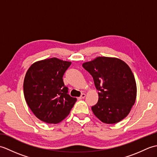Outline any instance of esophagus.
I'll list each match as a JSON object with an SVG mask.
<instances>
[{
	"label": "esophagus",
	"mask_w": 157,
	"mask_h": 157,
	"mask_svg": "<svg viewBox=\"0 0 157 157\" xmlns=\"http://www.w3.org/2000/svg\"><path fill=\"white\" fill-rule=\"evenodd\" d=\"M86 97V94H84V93H82V94H81V96H79V99H82V98H84Z\"/></svg>",
	"instance_id": "obj_1"
}]
</instances>
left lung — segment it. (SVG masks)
Wrapping results in <instances>:
<instances>
[{
    "instance_id": "8db88e82",
    "label": "left lung",
    "mask_w": 157,
    "mask_h": 157,
    "mask_svg": "<svg viewBox=\"0 0 157 157\" xmlns=\"http://www.w3.org/2000/svg\"><path fill=\"white\" fill-rule=\"evenodd\" d=\"M98 91V101L92 110L103 123L113 124L126 117L134 105L137 88L134 74L117 58L99 56L83 63Z\"/></svg>"
}]
</instances>
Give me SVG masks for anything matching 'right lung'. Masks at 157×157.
<instances>
[{
    "mask_svg": "<svg viewBox=\"0 0 157 157\" xmlns=\"http://www.w3.org/2000/svg\"><path fill=\"white\" fill-rule=\"evenodd\" d=\"M71 63L56 58L34 63L23 82L25 99L33 113L47 123L64 119L77 101L68 94L63 77Z\"/></svg>",
    "mask_w": 157,
    "mask_h": 157,
    "instance_id": "obj_1",
    "label": "right lung"
}]
</instances>
